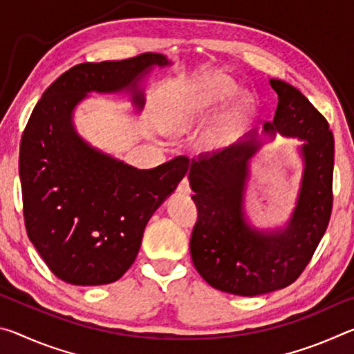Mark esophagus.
<instances>
[{
  "instance_id": "obj_1",
  "label": "esophagus",
  "mask_w": 354,
  "mask_h": 354,
  "mask_svg": "<svg viewBox=\"0 0 354 354\" xmlns=\"http://www.w3.org/2000/svg\"><path fill=\"white\" fill-rule=\"evenodd\" d=\"M178 192L181 195H190L192 194V189H190V183L187 178H183L181 183L178 184Z\"/></svg>"
}]
</instances>
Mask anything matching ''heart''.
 Masks as SVG:
<instances>
[{
    "instance_id": "b5f03b06",
    "label": "heart",
    "mask_w": 354,
    "mask_h": 354,
    "mask_svg": "<svg viewBox=\"0 0 354 354\" xmlns=\"http://www.w3.org/2000/svg\"><path fill=\"white\" fill-rule=\"evenodd\" d=\"M232 88L230 84L209 81L195 87L194 91L183 95L167 107L160 117V127L169 134H184L201 120L214 107L231 97ZM243 109L232 113V118L241 117Z\"/></svg>"
}]
</instances>
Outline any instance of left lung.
Wrapping results in <instances>:
<instances>
[{"label": "left lung", "instance_id": "8db88e82", "mask_svg": "<svg viewBox=\"0 0 354 354\" xmlns=\"http://www.w3.org/2000/svg\"><path fill=\"white\" fill-rule=\"evenodd\" d=\"M278 93L272 123L263 128L304 140V175L289 225L259 232L245 223L242 192L254 140L189 159L198 220L190 237V256L203 279L221 292L262 295L295 283L313 259L333 211L334 137L326 118L290 84L270 80Z\"/></svg>", "mask_w": 354, "mask_h": 354}]
</instances>
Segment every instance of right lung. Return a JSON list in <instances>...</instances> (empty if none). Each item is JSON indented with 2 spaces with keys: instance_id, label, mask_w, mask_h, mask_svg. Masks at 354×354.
<instances>
[{
  "instance_id": "add662e5",
  "label": "right lung",
  "mask_w": 354,
  "mask_h": 354,
  "mask_svg": "<svg viewBox=\"0 0 354 354\" xmlns=\"http://www.w3.org/2000/svg\"><path fill=\"white\" fill-rule=\"evenodd\" d=\"M169 61L158 53L65 71L35 104L20 142L23 217L29 241L48 268L73 286L111 284L127 273L139 253L149 217L176 189L189 169L179 156L137 170L97 151L77 137L75 106L88 92L133 87L151 65Z\"/></svg>"
}]
</instances>
